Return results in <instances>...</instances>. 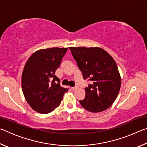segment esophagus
I'll use <instances>...</instances> for the list:
<instances>
[{
  "instance_id": "esophagus-1",
  "label": "esophagus",
  "mask_w": 147,
  "mask_h": 147,
  "mask_svg": "<svg viewBox=\"0 0 147 147\" xmlns=\"http://www.w3.org/2000/svg\"><path fill=\"white\" fill-rule=\"evenodd\" d=\"M78 86H75V87H72V88H71V89H72V90H75V89H78Z\"/></svg>"
}]
</instances>
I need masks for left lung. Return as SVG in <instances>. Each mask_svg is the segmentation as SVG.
Here are the masks:
<instances>
[{
	"mask_svg": "<svg viewBox=\"0 0 147 147\" xmlns=\"http://www.w3.org/2000/svg\"><path fill=\"white\" fill-rule=\"evenodd\" d=\"M84 80L93 84L85 88L86 96L80 103L90 112H101L115 102L121 78L113 58L100 47H69Z\"/></svg>",
	"mask_w": 147,
	"mask_h": 147,
	"instance_id": "1",
	"label": "left lung"
}]
</instances>
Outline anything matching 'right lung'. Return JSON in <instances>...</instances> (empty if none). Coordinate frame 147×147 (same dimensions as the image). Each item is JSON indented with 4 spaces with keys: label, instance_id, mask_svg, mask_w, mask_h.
<instances>
[{
    "label": "right lung",
    "instance_id": "add662e5",
    "mask_svg": "<svg viewBox=\"0 0 147 147\" xmlns=\"http://www.w3.org/2000/svg\"><path fill=\"white\" fill-rule=\"evenodd\" d=\"M67 51V48L58 47L38 50L32 54L24 65L22 90L27 102L37 112H52L59 106L68 91L60 86L59 79L55 75ZM56 81L59 83H56Z\"/></svg>",
    "mask_w": 147,
    "mask_h": 147
}]
</instances>
